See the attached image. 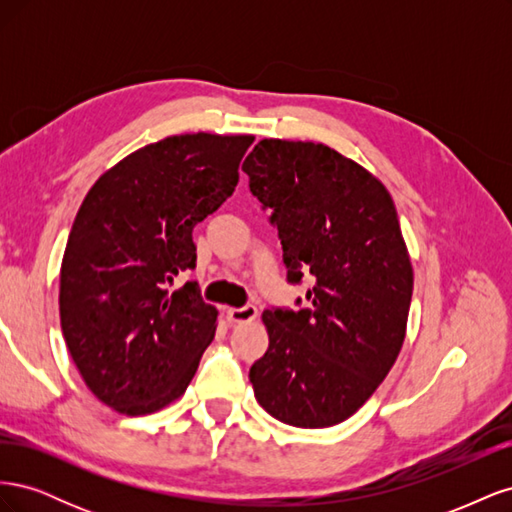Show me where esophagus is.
I'll return each instance as SVG.
<instances>
[{"instance_id":"34e87169","label":"esophagus","mask_w":512,"mask_h":512,"mask_svg":"<svg viewBox=\"0 0 512 512\" xmlns=\"http://www.w3.org/2000/svg\"><path fill=\"white\" fill-rule=\"evenodd\" d=\"M258 316V309L254 305H243V307H232L228 309V320L235 322V324H245V322H252Z\"/></svg>"}]
</instances>
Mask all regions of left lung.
<instances>
[{
  "label": "left lung",
  "mask_w": 512,
  "mask_h": 512,
  "mask_svg": "<svg viewBox=\"0 0 512 512\" xmlns=\"http://www.w3.org/2000/svg\"><path fill=\"white\" fill-rule=\"evenodd\" d=\"M241 168L271 211L286 280L314 277L305 307L262 314L269 350L250 369L254 395L286 425H337L374 395L406 337L414 273L393 198L322 143L265 138Z\"/></svg>",
  "instance_id": "obj_1"
}]
</instances>
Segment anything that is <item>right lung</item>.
I'll use <instances>...</instances> for the list:
<instances>
[{
	"label": "right lung",
	"instance_id": "obj_1",
	"mask_svg": "<svg viewBox=\"0 0 512 512\" xmlns=\"http://www.w3.org/2000/svg\"><path fill=\"white\" fill-rule=\"evenodd\" d=\"M254 136L179 134L130 153L76 213L59 275L66 346L89 391L121 414L181 397L215 335L218 309L194 282L192 230L235 192Z\"/></svg>",
	"mask_w": 512,
	"mask_h": 512
}]
</instances>
